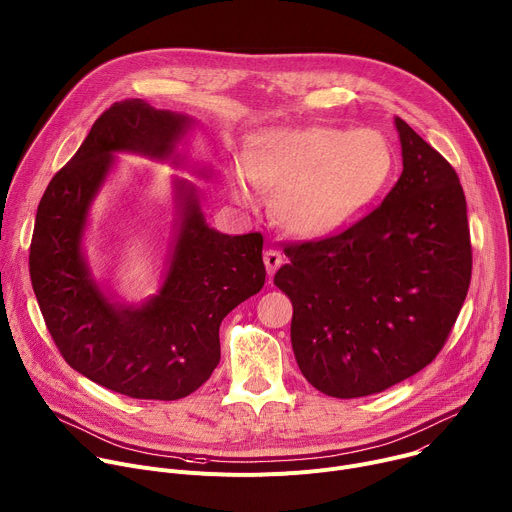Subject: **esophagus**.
Here are the masks:
<instances>
[{"mask_svg":"<svg viewBox=\"0 0 512 512\" xmlns=\"http://www.w3.org/2000/svg\"><path fill=\"white\" fill-rule=\"evenodd\" d=\"M282 264H285V256H282L278 250H266L264 252V266L268 270V276H272Z\"/></svg>","mask_w":512,"mask_h":512,"instance_id":"34e87169","label":"esophagus"}]
</instances>
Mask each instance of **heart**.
<instances>
[{"label":"heart","instance_id":"heart-1","mask_svg":"<svg viewBox=\"0 0 512 512\" xmlns=\"http://www.w3.org/2000/svg\"><path fill=\"white\" fill-rule=\"evenodd\" d=\"M390 166L388 142L376 130L274 126L250 136L242 158L227 166V191L242 207L276 191L278 223L317 238L354 221L382 191Z\"/></svg>","mask_w":512,"mask_h":512}]
</instances>
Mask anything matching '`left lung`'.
Listing matches in <instances>:
<instances>
[{
	"label": "left lung",
	"mask_w": 512,
	"mask_h": 512,
	"mask_svg": "<svg viewBox=\"0 0 512 512\" xmlns=\"http://www.w3.org/2000/svg\"><path fill=\"white\" fill-rule=\"evenodd\" d=\"M403 173L344 232L287 244L274 285L293 303L291 342L303 376L335 399L382 392L445 346L466 301L472 244L453 166L394 118Z\"/></svg>",
	"instance_id": "1"
}]
</instances>
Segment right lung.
I'll return each mask as SVG.
<instances>
[{"mask_svg": "<svg viewBox=\"0 0 512 512\" xmlns=\"http://www.w3.org/2000/svg\"><path fill=\"white\" fill-rule=\"evenodd\" d=\"M191 120L142 99L113 103L77 154L52 177L36 213L30 278L44 323L71 368L148 401L195 392L219 364V325L266 280L262 234L225 236L207 225L197 191L177 181L179 232L162 289L142 307L111 303L83 254L89 207L113 152L175 160Z\"/></svg>", "mask_w": 512, "mask_h": 512, "instance_id": "obj_1", "label": "right lung"}]
</instances>
